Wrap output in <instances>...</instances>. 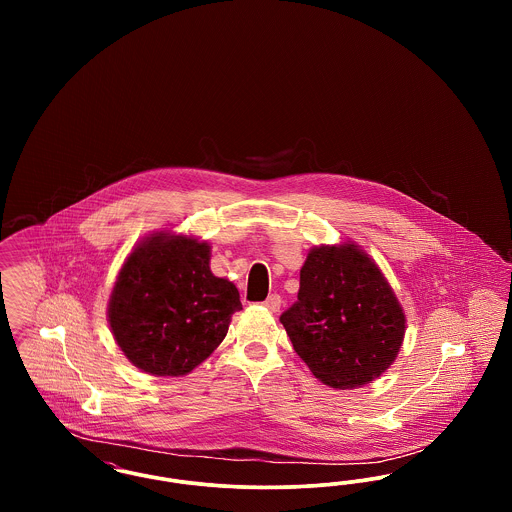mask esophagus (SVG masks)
I'll return each mask as SVG.
<instances>
[{
	"label": "esophagus",
	"mask_w": 512,
	"mask_h": 512,
	"mask_svg": "<svg viewBox=\"0 0 512 512\" xmlns=\"http://www.w3.org/2000/svg\"><path fill=\"white\" fill-rule=\"evenodd\" d=\"M263 305L267 307L270 313H278V311H280V307H282V297H280L278 293H272V295H268Z\"/></svg>",
	"instance_id": "esophagus-1"
}]
</instances>
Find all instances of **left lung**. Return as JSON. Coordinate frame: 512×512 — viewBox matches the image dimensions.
<instances>
[{
	"label": "left lung",
	"instance_id": "8db88e82",
	"mask_svg": "<svg viewBox=\"0 0 512 512\" xmlns=\"http://www.w3.org/2000/svg\"><path fill=\"white\" fill-rule=\"evenodd\" d=\"M295 353L318 380L355 390L395 361L405 313L380 268L357 245L315 247L297 301L280 315Z\"/></svg>",
	"mask_w": 512,
	"mask_h": 512
}]
</instances>
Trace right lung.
<instances>
[{
  "label": "right lung",
  "mask_w": 512,
  "mask_h": 512,
  "mask_svg": "<svg viewBox=\"0 0 512 512\" xmlns=\"http://www.w3.org/2000/svg\"><path fill=\"white\" fill-rule=\"evenodd\" d=\"M207 244L157 234L119 272L109 324L124 355L153 376H184L224 340L242 309L236 286L209 268Z\"/></svg>",
  "instance_id": "add662e5"
}]
</instances>
